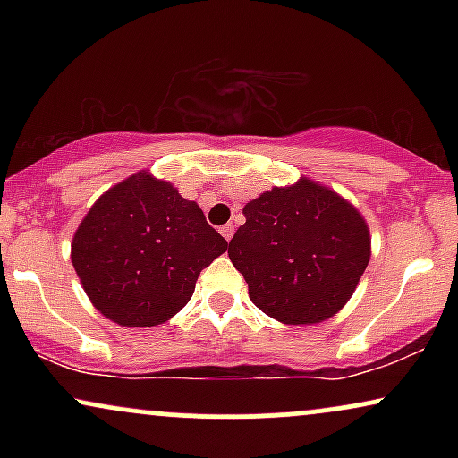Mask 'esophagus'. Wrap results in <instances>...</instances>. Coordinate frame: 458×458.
<instances>
[{"instance_id": "1", "label": "esophagus", "mask_w": 458, "mask_h": 458, "mask_svg": "<svg viewBox=\"0 0 458 458\" xmlns=\"http://www.w3.org/2000/svg\"><path fill=\"white\" fill-rule=\"evenodd\" d=\"M219 233H222V236L225 241H230L233 239V234H234V225L233 224H225V225H222V228H219Z\"/></svg>"}]
</instances>
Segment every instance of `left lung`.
I'll return each mask as SVG.
<instances>
[{"instance_id": "1", "label": "left lung", "mask_w": 458, "mask_h": 458, "mask_svg": "<svg viewBox=\"0 0 458 458\" xmlns=\"http://www.w3.org/2000/svg\"><path fill=\"white\" fill-rule=\"evenodd\" d=\"M243 215L228 256L256 308L284 325H317L346 306L370 260V230L349 199L301 176Z\"/></svg>"}]
</instances>
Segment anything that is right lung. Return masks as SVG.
<instances>
[{
    "label": "right lung",
    "instance_id": "right-lung-1",
    "mask_svg": "<svg viewBox=\"0 0 458 458\" xmlns=\"http://www.w3.org/2000/svg\"><path fill=\"white\" fill-rule=\"evenodd\" d=\"M228 241L148 170L109 187L81 219L71 260L92 306L123 327H155L187 306Z\"/></svg>",
    "mask_w": 458,
    "mask_h": 458
}]
</instances>
